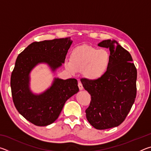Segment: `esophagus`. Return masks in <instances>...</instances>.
<instances>
[{"instance_id": "esophagus-1", "label": "esophagus", "mask_w": 151, "mask_h": 151, "mask_svg": "<svg viewBox=\"0 0 151 151\" xmlns=\"http://www.w3.org/2000/svg\"><path fill=\"white\" fill-rule=\"evenodd\" d=\"M78 88L80 90H83V85H82V83H81V82H78Z\"/></svg>"}]
</instances>
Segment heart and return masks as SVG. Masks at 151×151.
<instances>
[{
	"label": "heart",
	"mask_w": 151,
	"mask_h": 151,
	"mask_svg": "<svg viewBox=\"0 0 151 151\" xmlns=\"http://www.w3.org/2000/svg\"><path fill=\"white\" fill-rule=\"evenodd\" d=\"M111 63V57L109 51L83 45L73 50L70 60H66L65 67L71 73L83 71L86 78L96 80L105 75Z\"/></svg>",
	"instance_id": "b5f03b06"
}]
</instances>
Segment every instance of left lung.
Instances as JSON below:
<instances>
[{
	"mask_svg": "<svg viewBox=\"0 0 151 151\" xmlns=\"http://www.w3.org/2000/svg\"><path fill=\"white\" fill-rule=\"evenodd\" d=\"M98 46L109 48V70L96 80L81 81L91 96L86 119L95 129L104 130L119 126L131 111L137 95V71L131 54L115 40H103Z\"/></svg>",
	"mask_w": 151,
	"mask_h": 151,
	"instance_id": "obj_1",
	"label": "left lung"
}]
</instances>
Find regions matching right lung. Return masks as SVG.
Masks as SVG:
<instances>
[{"instance_id": "add662e5", "label": "right lung", "mask_w": 151, "mask_h": 151, "mask_svg": "<svg viewBox=\"0 0 151 151\" xmlns=\"http://www.w3.org/2000/svg\"><path fill=\"white\" fill-rule=\"evenodd\" d=\"M72 42L70 38L34 42L17 57L11 77L12 101L18 112L35 125L54 122L66 101L79 91L75 78H55L50 88L39 95L32 94L29 86L30 70L45 63L55 71L65 63Z\"/></svg>"}]
</instances>
